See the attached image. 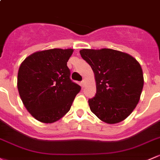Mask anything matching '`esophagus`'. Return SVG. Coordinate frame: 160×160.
Here are the masks:
<instances>
[{
	"instance_id": "obj_1",
	"label": "esophagus",
	"mask_w": 160,
	"mask_h": 160,
	"mask_svg": "<svg viewBox=\"0 0 160 160\" xmlns=\"http://www.w3.org/2000/svg\"><path fill=\"white\" fill-rule=\"evenodd\" d=\"M85 83H86V80H82V81H81V85H82V87H84Z\"/></svg>"
}]
</instances>
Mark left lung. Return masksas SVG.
I'll return each mask as SVG.
<instances>
[{
	"label": "left lung",
	"mask_w": 160,
	"mask_h": 160,
	"mask_svg": "<svg viewBox=\"0 0 160 160\" xmlns=\"http://www.w3.org/2000/svg\"><path fill=\"white\" fill-rule=\"evenodd\" d=\"M80 53L95 76L97 93L88 100L90 110L107 123L125 120L137 107L143 87L139 62L128 53L107 48L83 49Z\"/></svg>",
	"instance_id": "8db88e82"
}]
</instances>
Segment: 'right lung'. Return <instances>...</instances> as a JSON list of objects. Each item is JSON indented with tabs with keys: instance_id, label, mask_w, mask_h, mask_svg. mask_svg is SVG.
<instances>
[{
	"instance_id": "right-lung-1",
	"label": "right lung",
	"mask_w": 160,
	"mask_h": 160,
	"mask_svg": "<svg viewBox=\"0 0 160 160\" xmlns=\"http://www.w3.org/2000/svg\"><path fill=\"white\" fill-rule=\"evenodd\" d=\"M73 49H50L30 55L18 74V89L23 105L36 120L54 122L70 110L81 87L70 80L67 66Z\"/></svg>"
}]
</instances>
